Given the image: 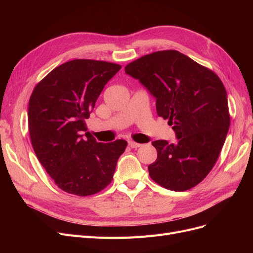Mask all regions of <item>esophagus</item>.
Segmentation results:
<instances>
[{"label": "esophagus", "mask_w": 253, "mask_h": 253, "mask_svg": "<svg viewBox=\"0 0 253 253\" xmlns=\"http://www.w3.org/2000/svg\"><path fill=\"white\" fill-rule=\"evenodd\" d=\"M128 144H129V147H130V148H132V149H137V148L141 147V144H140V143L135 142V141H129V142H128Z\"/></svg>", "instance_id": "esophagus-1"}]
</instances>
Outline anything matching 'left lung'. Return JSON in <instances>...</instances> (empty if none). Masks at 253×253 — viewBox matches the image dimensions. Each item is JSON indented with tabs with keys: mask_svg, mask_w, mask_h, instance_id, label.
<instances>
[{
	"mask_svg": "<svg viewBox=\"0 0 253 253\" xmlns=\"http://www.w3.org/2000/svg\"><path fill=\"white\" fill-rule=\"evenodd\" d=\"M156 98L159 117L168 120L177 141L156 140L151 178L183 192L200 183L213 168L230 127L227 91L215 73L176 50L144 55L126 65Z\"/></svg>",
	"mask_w": 253,
	"mask_h": 253,
	"instance_id": "8db88e82",
	"label": "left lung"
}]
</instances>
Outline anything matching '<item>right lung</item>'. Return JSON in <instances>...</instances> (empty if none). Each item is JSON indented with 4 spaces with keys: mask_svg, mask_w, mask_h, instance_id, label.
<instances>
[{
    "mask_svg": "<svg viewBox=\"0 0 253 253\" xmlns=\"http://www.w3.org/2000/svg\"><path fill=\"white\" fill-rule=\"evenodd\" d=\"M117 63L75 59L52 70L35 87L29 102V131L40 163L62 191L90 196L109 185L127 141L97 142L85 120Z\"/></svg>",
    "mask_w": 253,
    "mask_h": 253,
    "instance_id": "1",
    "label": "right lung"
}]
</instances>
